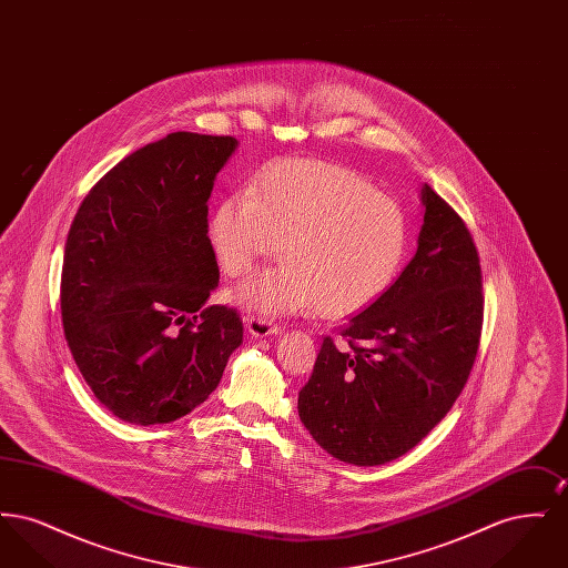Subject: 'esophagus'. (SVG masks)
<instances>
[{
	"label": "esophagus",
	"instance_id": "1",
	"mask_svg": "<svg viewBox=\"0 0 568 568\" xmlns=\"http://www.w3.org/2000/svg\"><path fill=\"white\" fill-rule=\"evenodd\" d=\"M246 324V332L253 336V338H266V336H276L281 334V325L272 324L268 320H262V317H246L244 320Z\"/></svg>",
	"mask_w": 568,
	"mask_h": 568
}]
</instances>
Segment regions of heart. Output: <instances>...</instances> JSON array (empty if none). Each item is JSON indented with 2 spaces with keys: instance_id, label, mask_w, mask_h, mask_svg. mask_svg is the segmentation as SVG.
Here are the masks:
<instances>
[{
  "instance_id": "b5f03b06",
  "label": "heart",
  "mask_w": 568,
  "mask_h": 568,
  "mask_svg": "<svg viewBox=\"0 0 568 568\" xmlns=\"http://www.w3.org/2000/svg\"><path fill=\"white\" fill-rule=\"evenodd\" d=\"M405 239V215L392 197L352 170L302 160L272 165L248 195L225 197L211 221L230 276H248L283 244L285 264L234 292L244 311L264 317L359 311L392 283Z\"/></svg>"
}]
</instances>
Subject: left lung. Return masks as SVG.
<instances>
[{"label": "left lung", "mask_w": 568, "mask_h": 568, "mask_svg": "<svg viewBox=\"0 0 568 568\" xmlns=\"http://www.w3.org/2000/svg\"><path fill=\"white\" fill-rule=\"evenodd\" d=\"M424 223L400 276L329 336L297 394L304 428L329 456L378 466L447 415L470 375L484 322L479 255L458 213L422 185Z\"/></svg>", "instance_id": "left-lung-1"}]
</instances>
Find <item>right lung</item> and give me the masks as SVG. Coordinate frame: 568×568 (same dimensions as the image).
<instances>
[{
    "label": "right lung",
    "mask_w": 568,
    "mask_h": 568,
    "mask_svg": "<svg viewBox=\"0 0 568 568\" xmlns=\"http://www.w3.org/2000/svg\"><path fill=\"white\" fill-rule=\"evenodd\" d=\"M232 135L174 132L116 163L74 216L61 271L68 347L95 398L135 426L202 405L243 343L219 285L209 197Z\"/></svg>",
    "instance_id": "1"
}]
</instances>
